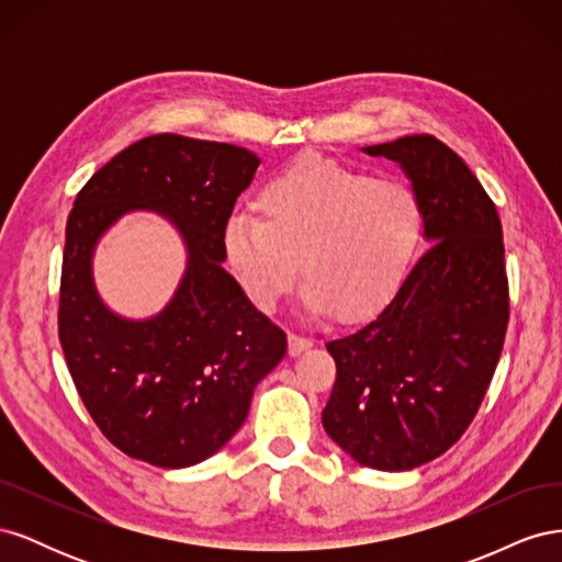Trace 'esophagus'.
<instances>
[{"instance_id": "1", "label": "esophagus", "mask_w": 562, "mask_h": 562, "mask_svg": "<svg viewBox=\"0 0 562 562\" xmlns=\"http://www.w3.org/2000/svg\"><path fill=\"white\" fill-rule=\"evenodd\" d=\"M314 347V339L307 335H300V333H288V353L297 356L302 351H307Z\"/></svg>"}]
</instances>
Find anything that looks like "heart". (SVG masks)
<instances>
[{"label": "heart", "mask_w": 562, "mask_h": 562, "mask_svg": "<svg viewBox=\"0 0 562 562\" xmlns=\"http://www.w3.org/2000/svg\"><path fill=\"white\" fill-rule=\"evenodd\" d=\"M258 213L234 215L225 229L246 295L271 310L300 269L307 312L337 318H363L398 291L427 223L415 187L323 155L271 176Z\"/></svg>", "instance_id": "heart-1"}]
</instances>
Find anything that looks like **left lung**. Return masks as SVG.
<instances>
[{"mask_svg":"<svg viewBox=\"0 0 562 562\" xmlns=\"http://www.w3.org/2000/svg\"><path fill=\"white\" fill-rule=\"evenodd\" d=\"M394 159L422 199V255L378 318L326 345L337 366L323 429L356 462L407 471L464 436L508 326L502 220L464 159L434 135L366 147Z\"/></svg>","mask_w":562,"mask_h":562,"instance_id":"left-lung-1","label":"left lung"}]
</instances>
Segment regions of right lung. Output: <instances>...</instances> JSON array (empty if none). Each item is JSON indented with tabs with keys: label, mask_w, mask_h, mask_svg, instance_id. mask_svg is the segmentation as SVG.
Returning a JSON list of instances; mask_svg holds the SVG:
<instances>
[{
	"label": "right lung",
	"mask_w": 562,
	"mask_h": 562,
	"mask_svg": "<svg viewBox=\"0 0 562 562\" xmlns=\"http://www.w3.org/2000/svg\"><path fill=\"white\" fill-rule=\"evenodd\" d=\"M260 159L252 151L149 135L81 187L67 217L58 337L81 403L114 448L164 469L203 462L246 422L252 389L285 353V333L223 267L234 203ZM151 207L181 227L191 265L172 304L124 322L90 279L94 241L119 215Z\"/></svg>",
	"instance_id": "add662e5"
}]
</instances>
